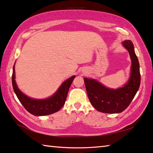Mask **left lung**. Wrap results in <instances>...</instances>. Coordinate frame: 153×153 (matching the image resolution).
<instances>
[{
	"label": "left lung",
	"mask_w": 153,
	"mask_h": 153,
	"mask_svg": "<svg viewBox=\"0 0 153 153\" xmlns=\"http://www.w3.org/2000/svg\"><path fill=\"white\" fill-rule=\"evenodd\" d=\"M132 60L130 79L124 87L111 89L97 81L84 78L87 93L92 105L97 111L107 114H117L124 111L134 97L140 85V65L134 45L130 40L122 42Z\"/></svg>",
	"instance_id": "obj_1"
}]
</instances>
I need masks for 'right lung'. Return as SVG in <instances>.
<instances>
[{
	"label": "right lung",
	"instance_id": "1",
	"mask_svg": "<svg viewBox=\"0 0 153 153\" xmlns=\"http://www.w3.org/2000/svg\"><path fill=\"white\" fill-rule=\"evenodd\" d=\"M75 76H72L67 79L61 85L57 91L52 97L45 100H36L30 98L19 89L15 80V65L13 66V69L12 84L16 95L26 110L34 116H41L55 113L62 108L65 103L69 88Z\"/></svg>",
	"mask_w": 153,
	"mask_h": 153
}]
</instances>
